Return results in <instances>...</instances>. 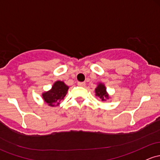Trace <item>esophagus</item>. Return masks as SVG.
Here are the masks:
<instances>
[{
    "label": "esophagus",
    "instance_id": "esophagus-1",
    "mask_svg": "<svg viewBox=\"0 0 160 160\" xmlns=\"http://www.w3.org/2000/svg\"><path fill=\"white\" fill-rule=\"evenodd\" d=\"M77 85L80 86V87H85L86 83H84V82H78V83H77Z\"/></svg>",
    "mask_w": 160,
    "mask_h": 160
}]
</instances>
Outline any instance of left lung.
<instances>
[{
	"instance_id": "1",
	"label": "left lung",
	"mask_w": 160,
	"mask_h": 160,
	"mask_svg": "<svg viewBox=\"0 0 160 160\" xmlns=\"http://www.w3.org/2000/svg\"><path fill=\"white\" fill-rule=\"evenodd\" d=\"M96 96H99L100 99H102V101H104V100H106V99L108 97V94L106 92V87L102 83H99L98 87L96 88Z\"/></svg>"
}]
</instances>
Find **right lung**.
Listing matches in <instances>:
<instances>
[{"mask_svg": "<svg viewBox=\"0 0 160 160\" xmlns=\"http://www.w3.org/2000/svg\"><path fill=\"white\" fill-rule=\"evenodd\" d=\"M68 90V87L64 84V82L57 81L54 83L50 91L44 92L42 97L49 106H58L66 96Z\"/></svg>", "mask_w": 160, "mask_h": 160, "instance_id": "right-lung-1", "label": "right lung"}]
</instances>
